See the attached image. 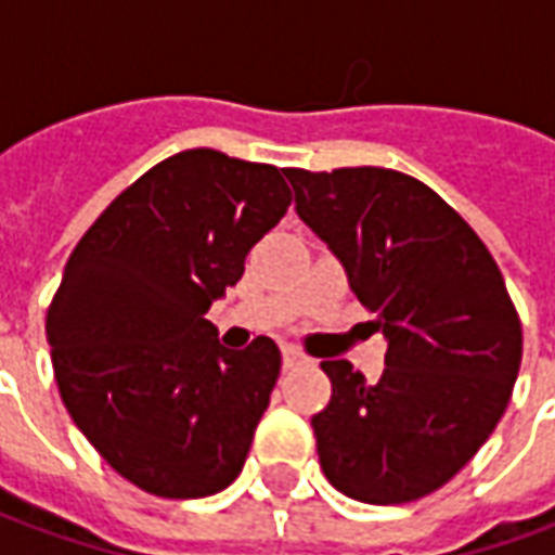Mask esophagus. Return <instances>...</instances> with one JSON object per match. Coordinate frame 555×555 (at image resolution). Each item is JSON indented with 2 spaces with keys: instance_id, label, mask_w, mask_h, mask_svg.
I'll list each match as a JSON object with an SVG mask.
<instances>
[{
  "instance_id": "obj_1",
  "label": "esophagus",
  "mask_w": 555,
  "mask_h": 555,
  "mask_svg": "<svg viewBox=\"0 0 555 555\" xmlns=\"http://www.w3.org/2000/svg\"><path fill=\"white\" fill-rule=\"evenodd\" d=\"M307 358L301 354L298 349H293V346H283V370H295V366H301Z\"/></svg>"
}]
</instances>
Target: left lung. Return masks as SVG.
Segmentation results:
<instances>
[{"instance_id": "left-lung-1", "label": "left lung", "mask_w": 555, "mask_h": 555, "mask_svg": "<svg viewBox=\"0 0 555 555\" xmlns=\"http://www.w3.org/2000/svg\"><path fill=\"white\" fill-rule=\"evenodd\" d=\"M295 209L334 250L387 337L366 384L322 361L331 402L313 416L327 482L399 505L447 485L479 452L515 390L524 331L491 250L426 183L393 168H283Z\"/></svg>"}]
</instances>
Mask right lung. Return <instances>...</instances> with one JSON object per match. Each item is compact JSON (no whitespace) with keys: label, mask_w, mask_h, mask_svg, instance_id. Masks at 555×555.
<instances>
[{"label":"right lung","mask_w":555,"mask_h":555,"mask_svg":"<svg viewBox=\"0 0 555 555\" xmlns=\"http://www.w3.org/2000/svg\"><path fill=\"white\" fill-rule=\"evenodd\" d=\"M289 204L281 168L183 150L73 248L47 310L55 384L91 447L141 491L197 500L242 473L281 349L269 337L224 349L204 313Z\"/></svg>","instance_id":"1"}]
</instances>
